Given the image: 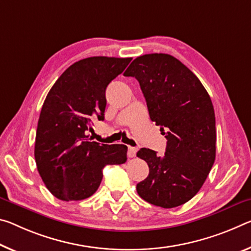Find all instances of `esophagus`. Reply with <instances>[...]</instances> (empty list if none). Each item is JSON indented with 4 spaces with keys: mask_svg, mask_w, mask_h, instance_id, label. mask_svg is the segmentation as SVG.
I'll return each instance as SVG.
<instances>
[{
    "mask_svg": "<svg viewBox=\"0 0 251 251\" xmlns=\"http://www.w3.org/2000/svg\"><path fill=\"white\" fill-rule=\"evenodd\" d=\"M136 152H137L136 147L128 146V151H127V155H128V157H135V156H136Z\"/></svg>",
    "mask_w": 251,
    "mask_h": 251,
    "instance_id": "1",
    "label": "esophagus"
}]
</instances>
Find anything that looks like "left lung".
<instances>
[{
    "label": "left lung",
    "mask_w": 251,
    "mask_h": 251,
    "mask_svg": "<svg viewBox=\"0 0 251 251\" xmlns=\"http://www.w3.org/2000/svg\"><path fill=\"white\" fill-rule=\"evenodd\" d=\"M124 75L140 82L150 117L168 140L162 156L150 149L137 152L150 168L136 185L138 196L165 209L184 204L203 185L216 158L211 98L188 67L166 53L137 57Z\"/></svg>",
    "instance_id": "1"
}]
</instances>
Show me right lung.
Returning <instances> with one entry per match:
<instances>
[{
  "mask_svg": "<svg viewBox=\"0 0 251 251\" xmlns=\"http://www.w3.org/2000/svg\"><path fill=\"white\" fill-rule=\"evenodd\" d=\"M132 58L90 57L71 65L48 93L40 113L34 157L40 176L55 198L79 201L100 185L106 165L123 164L127 146L99 144L87 136L104 121L106 88Z\"/></svg>",
  "mask_w": 251,
  "mask_h": 251,
  "instance_id": "1",
  "label": "right lung"
}]
</instances>
